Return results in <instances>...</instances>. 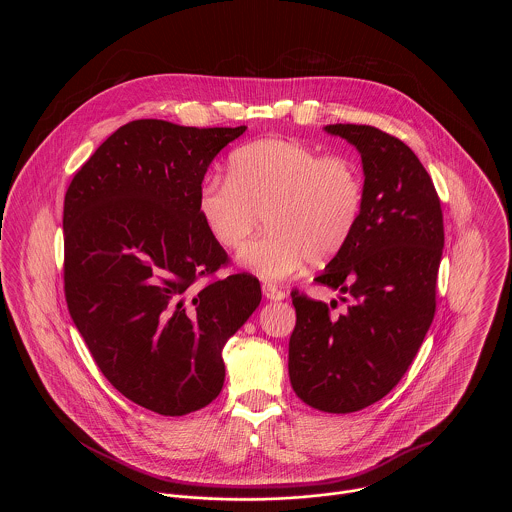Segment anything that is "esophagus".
<instances>
[{
    "label": "esophagus",
    "mask_w": 512,
    "mask_h": 512,
    "mask_svg": "<svg viewBox=\"0 0 512 512\" xmlns=\"http://www.w3.org/2000/svg\"><path fill=\"white\" fill-rule=\"evenodd\" d=\"M262 292H264V295H266L268 299H272V301H282V299L288 297V293L284 292V290H280V288H276V286H270V284H264V286H262Z\"/></svg>",
    "instance_id": "esophagus-1"
}]
</instances>
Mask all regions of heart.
<instances>
[{"label": "heart", "mask_w": 512, "mask_h": 512, "mask_svg": "<svg viewBox=\"0 0 512 512\" xmlns=\"http://www.w3.org/2000/svg\"><path fill=\"white\" fill-rule=\"evenodd\" d=\"M197 205L226 250L242 246L266 215L268 230L240 250L238 262L262 280L280 282L351 242L365 215V175L347 155L264 138L234 149L228 175H209Z\"/></svg>", "instance_id": "heart-1"}]
</instances>
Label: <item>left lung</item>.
<instances>
[{"mask_svg":"<svg viewBox=\"0 0 512 512\" xmlns=\"http://www.w3.org/2000/svg\"><path fill=\"white\" fill-rule=\"evenodd\" d=\"M325 132L361 153L365 215L315 278L347 295V311L335 315V303L292 292L297 319L288 368L305 404L349 414L400 382L434 321L443 215L432 177L404 142L359 124H331Z\"/></svg>","mask_w":512,"mask_h":512,"instance_id":"left-lung-1","label":"left lung"}]
</instances>
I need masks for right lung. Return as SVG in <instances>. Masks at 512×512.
<instances>
[{
    "instance_id": "add662e5",
    "label": "right lung",
    "mask_w": 512,
    "mask_h": 512,
    "mask_svg": "<svg viewBox=\"0 0 512 512\" xmlns=\"http://www.w3.org/2000/svg\"><path fill=\"white\" fill-rule=\"evenodd\" d=\"M238 128L134 120L76 171L65 195V297L108 382L138 406L183 416L224 384V343L260 305L250 274L199 215V189Z\"/></svg>"
}]
</instances>
